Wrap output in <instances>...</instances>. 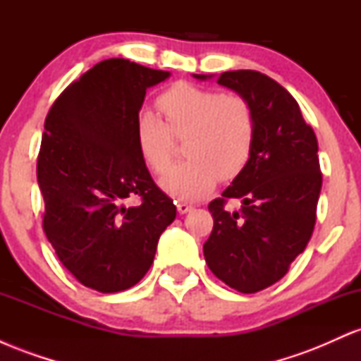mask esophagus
<instances>
[{
	"mask_svg": "<svg viewBox=\"0 0 361 361\" xmlns=\"http://www.w3.org/2000/svg\"><path fill=\"white\" fill-rule=\"evenodd\" d=\"M176 209H178V212H180V214H186V212H190V210H192L193 207L190 205V204H186V202H178Z\"/></svg>",
	"mask_w": 361,
	"mask_h": 361,
	"instance_id": "34e87169",
	"label": "esophagus"
}]
</instances>
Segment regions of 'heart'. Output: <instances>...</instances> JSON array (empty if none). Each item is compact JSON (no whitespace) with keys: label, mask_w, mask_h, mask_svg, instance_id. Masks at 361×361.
Here are the masks:
<instances>
[{"label":"heart","mask_w":361,"mask_h":361,"mask_svg":"<svg viewBox=\"0 0 361 361\" xmlns=\"http://www.w3.org/2000/svg\"><path fill=\"white\" fill-rule=\"evenodd\" d=\"M164 122L151 111L137 120V146L144 163L163 175L173 161V137L183 142L188 157L161 180L178 200H198L217 180L231 181L246 168L256 135L251 103L238 93L176 82L156 100Z\"/></svg>","instance_id":"heart-1"}]
</instances>
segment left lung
<instances>
[{
	"label": "left lung",
	"instance_id": "1",
	"mask_svg": "<svg viewBox=\"0 0 361 361\" xmlns=\"http://www.w3.org/2000/svg\"><path fill=\"white\" fill-rule=\"evenodd\" d=\"M217 82L251 103L256 135L246 168L209 204L214 229L204 255L219 280L255 293L283 279L312 235L322 186L317 139L295 98L267 74L227 71ZM231 197L243 202L241 211L225 209Z\"/></svg>",
	"mask_w": 361,
	"mask_h": 361
}]
</instances>
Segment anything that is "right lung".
<instances>
[{
    "mask_svg": "<svg viewBox=\"0 0 361 361\" xmlns=\"http://www.w3.org/2000/svg\"><path fill=\"white\" fill-rule=\"evenodd\" d=\"M169 76L106 59L73 81L45 118L37 180L42 227L57 258L85 287H134L154 261L176 207L149 175L137 146L146 90ZM137 197V206H127Z\"/></svg>",
    "mask_w": 361,
    "mask_h": 361,
    "instance_id": "1",
    "label": "right lung"
}]
</instances>
